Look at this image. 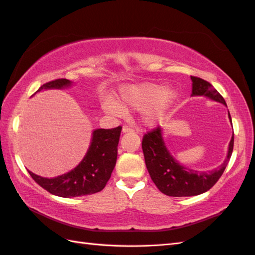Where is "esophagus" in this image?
Returning a JSON list of instances; mask_svg holds the SVG:
<instances>
[{"mask_svg":"<svg viewBox=\"0 0 255 255\" xmlns=\"http://www.w3.org/2000/svg\"><path fill=\"white\" fill-rule=\"evenodd\" d=\"M133 130L131 128H129V127H127V126H124L123 127V133H128V132H132Z\"/></svg>","mask_w":255,"mask_h":255,"instance_id":"1","label":"esophagus"}]
</instances>
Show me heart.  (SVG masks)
I'll return each mask as SVG.
<instances>
[{
    "label": "heart",
    "instance_id": "obj_1",
    "mask_svg": "<svg viewBox=\"0 0 255 255\" xmlns=\"http://www.w3.org/2000/svg\"><path fill=\"white\" fill-rule=\"evenodd\" d=\"M177 93L172 88L154 83H139L125 85L118 95L119 104L106 102L104 108L115 116H124L125 108H131L142 113V123L148 127H157L168 116L176 102Z\"/></svg>",
    "mask_w": 255,
    "mask_h": 255
}]
</instances>
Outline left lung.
<instances>
[{"label": "left lung", "mask_w": 255, "mask_h": 255, "mask_svg": "<svg viewBox=\"0 0 255 255\" xmlns=\"http://www.w3.org/2000/svg\"><path fill=\"white\" fill-rule=\"evenodd\" d=\"M191 82L192 97H207L227 106L226 101L210 83L193 76H191ZM228 115L232 125L230 113ZM233 142L234 136L231 137L229 143L226 159L220 166L211 171L193 170L179 162L167 148L160 127L144 134L141 146L147 170L159 190L169 197H192L208 191L220 179L230 161Z\"/></svg>", "instance_id": "8db88e82"}]
</instances>
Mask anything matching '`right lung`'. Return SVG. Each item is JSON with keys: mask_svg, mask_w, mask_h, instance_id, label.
<instances>
[{"mask_svg": "<svg viewBox=\"0 0 255 255\" xmlns=\"http://www.w3.org/2000/svg\"><path fill=\"white\" fill-rule=\"evenodd\" d=\"M73 84L65 78L56 79L44 84L36 93L47 89L69 88ZM121 132V126L113 129H95L92 133L91 144L82 161L62 176L44 178L32 171H28V173L45 190L57 197H82L102 191L116 166Z\"/></svg>", "mask_w": 255, "mask_h": 255, "instance_id": "right-lung-1", "label": "right lung"}]
</instances>
